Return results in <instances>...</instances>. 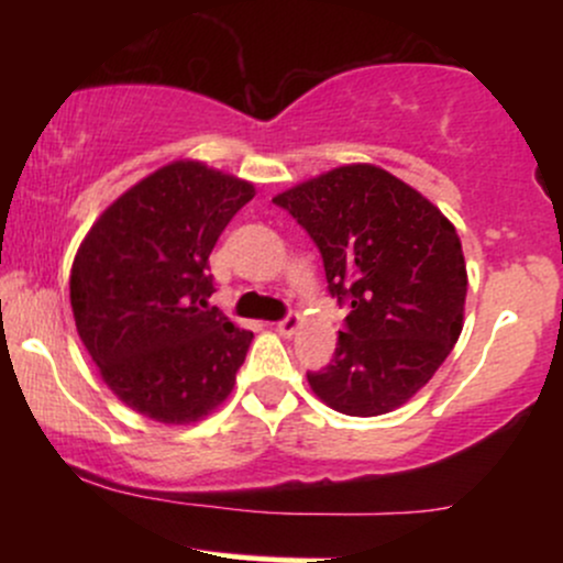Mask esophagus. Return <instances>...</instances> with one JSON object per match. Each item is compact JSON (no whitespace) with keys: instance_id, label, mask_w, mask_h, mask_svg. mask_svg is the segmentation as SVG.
<instances>
[{"instance_id":"obj_1","label":"esophagus","mask_w":563,"mask_h":563,"mask_svg":"<svg viewBox=\"0 0 563 563\" xmlns=\"http://www.w3.org/2000/svg\"><path fill=\"white\" fill-rule=\"evenodd\" d=\"M299 322H301L299 314H286V318L275 322V328H277V333H280V335H294L296 328H299Z\"/></svg>"}]
</instances>
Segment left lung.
<instances>
[{
    "instance_id": "left-lung-1",
    "label": "left lung",
    "mask_w": 563,
    "mask_h": 563,
    "mask_svg": "<svg viewBox=\"0 0 563 563\" xmlns=\"http://www.w3.org/2000/svg\"><path fill=\"white\" fill-rule=\"evenodd\" d=\"M318 245L328 294L349 309L333 360L307 380L346 416L405 405L448 360L463 328L466 262L434 203L378 166H341L280 192Z\"/></svg>"
}]
</instances>
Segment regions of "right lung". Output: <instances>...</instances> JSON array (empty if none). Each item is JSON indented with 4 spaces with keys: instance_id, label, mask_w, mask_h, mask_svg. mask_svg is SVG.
Here are the masks:
<instances>
[{
    "instance_id": "obj_1",
    "label": "right lung",
    "mask_w": 563,
    "mask_h": 563,
    "mask_svg": "<svg viewBox=\"0 0 563 563\" xmlns=\"http://www.w3.org/2000/svg\"><path fill=\"white\" fill-rule=\"evenodd\" d=\"M254 185L177 161L126 190L84 238L70 309L121 402L190 423L228 399L254 333L209 307V256Z\"/></svg>"
}]
</instances>
